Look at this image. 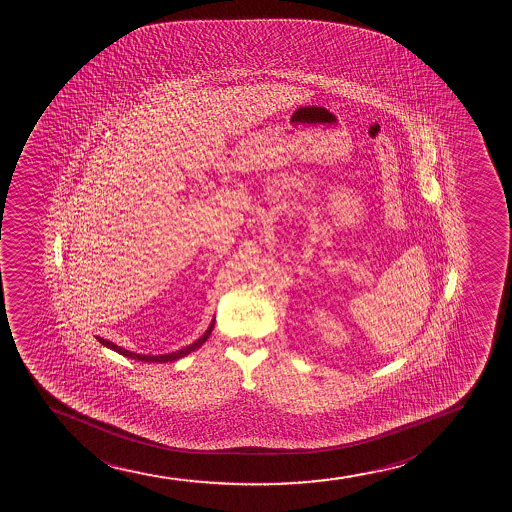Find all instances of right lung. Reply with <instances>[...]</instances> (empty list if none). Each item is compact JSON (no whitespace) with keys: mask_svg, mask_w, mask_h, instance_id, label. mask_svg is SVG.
Segmentation results:
<instances>
[{"mask_svg":"<svg viewBox=\"0 0 512 512\" xmlns=\"http://www.w3.org/2000/svg\"><path fill=\"white\" fill-rule=\"evenodd\" d=\"M213 327L214 320L211 322V325H209V328H207L206 332L202 334L201 339H197L194 344L187 345V347H184V349H180V351L177 352H172V354H163V356H144V354H136V352L126 351V349H122V347H119V345H115L114 342H110V340L102 339V337H97V340L100 342V344L105 345V347H109V349H112V351L119 352V354H122V356L136 359V361L172 362L177 361V359H180V357L187 356V354H190V352L197 351V349H199V347H201V345L206 342L207 337L211 335V332H213Z\"/></svg>","mask_w":512,"mask_h":512,"instance_id":"obj_1","label":"right lung"}]
</instances>
